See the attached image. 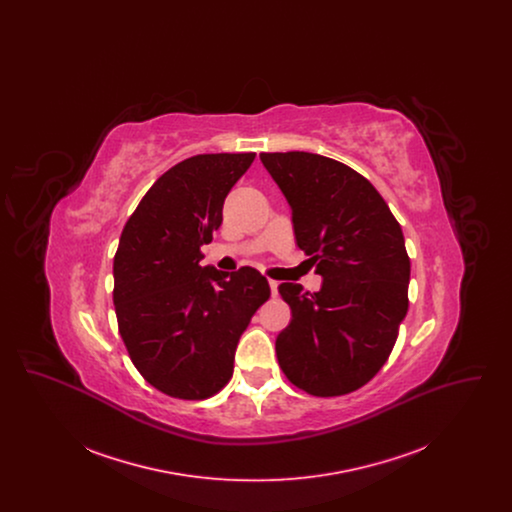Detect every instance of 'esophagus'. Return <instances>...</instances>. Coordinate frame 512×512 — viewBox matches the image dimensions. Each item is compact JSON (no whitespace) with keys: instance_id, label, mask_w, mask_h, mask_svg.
Segmentation results:
<instances>
[{"instance_id":"34e87169","label":"esophagus","mask_w":512,"mask_h":512,"mask_svg":"<svg viewBox=\"0 0 512 512\" xmlns=\"http://www.w3.org/2000/svg\"><path fill=\"white\" fill-rule=\"evenodd\" d=\"M268 286H270L272 297H276V295H278V282H276V280H268Z\"/></svg>"}]
</instances>
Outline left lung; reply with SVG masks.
I'll use <instances>...</instances> for the list:
<instances>
[{
    "label": "left lung",
    "mask_w": 512,
    "mask_h": 512,
    "mask_svg": "<svg viewBox=\"0 0 512 512\" xmlns=\"http://www.w3.org/2000/svg\"><path fill=\"white\" fill-rule=\"evenodd\" d=\"M292 207L295 242L322 276L318 292L278 286L292 309L276 338L278 365L299 390H359L390 357L409 309L411 261L399 222L351 167L307 151L261 153Z\"/></svg>",
    "instance_id": "1"
}]
</instances>
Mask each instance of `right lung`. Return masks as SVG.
<instances>
[{
  "label": "right lung",
  "mask_w": 512,
  "mask_h": 512,
  "mask_svg": "<svg viewBox=\"0 0 512 512\" xmlns=\"http://www.w3.org/2000/svg\"><path fill=\"white\" fill-rule=\"evenodd\" d=\"M255 153L195 155L157 178L122 228L113 303L126 351L147 382L176 399H207L232 378L234 353L270 297L251 267H201V245Z\"/></svg>",
  "instance_id": "obj_1"
}]
</instances>
